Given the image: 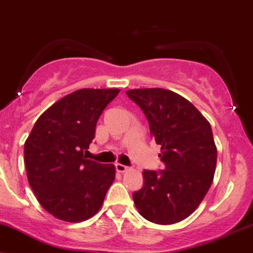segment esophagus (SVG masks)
<instances>
[{
    "instance_id": "obj_1",
    "label": "esophagus",
    "mask_w": 253,
    "mask_h": 253,
    "mask_svg": "<svg viewBox=\"0 0 253 253\" xmlns=\"http://www.w3.org/2000/svg\"><path fill=\"white\" fill-rule=\"evenodd\" d=\"M115 167H116V170H117L118 173H124V171H126L127 169H129V167H126V166L122 165V163H116Z\"/></svg>"
}]
</instances>
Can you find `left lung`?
Wrapping results in <instances>:
<instances>
[{"instance_id": "1", "label": "left lung", "mask_w": 253, "mask_h": 253, "mask_svg": "<svg viewBox=\"0 0 253 253\" xmlns=\"http://www.w3.org/2000/svg\"><path fill=\"white\" fill-rule=\"evenodd\" d=\"M126 94L144 112L166 166L159 171L144 169V185L132 194L133 203L151 222H179L198 209L212 185L216 166L212 127L191 102L170 90L135 88Z\"/></svg>"}]
</instances>
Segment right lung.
Here are the masks:
<instances>
[{"label": "right lung", "instance_id": "1", "mask_svg": "<svg viewBox=\"0 0 253 253\" xmlns=\"http://www.w3.org/2000/svg\"><path fill=\"white\" fill-rule=\"evenodd\" d=\"M118 88H82L62 97L35 122L25 142V166L38 201L55 218L84 221L102 207L115 166L84 155L98 118Z\"/></svg>", "mask_w": 253, "mask_h": 253}]
</instances>
